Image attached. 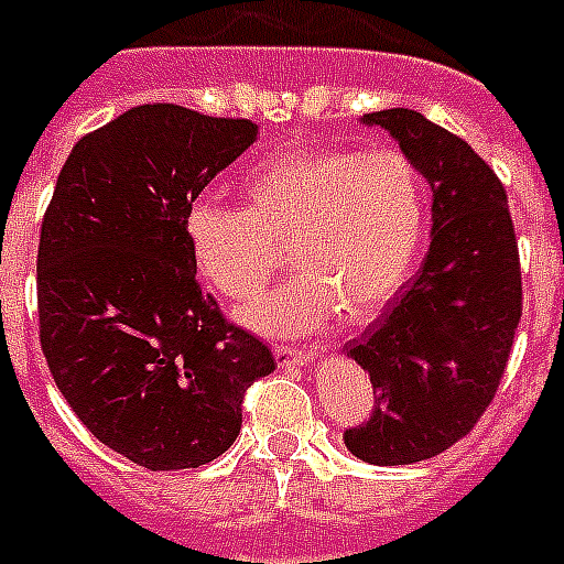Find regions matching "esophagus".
I'll list each match as a JSON object with an SVG mask.
<instances>
[{
    "label": "esophagus",
    "instance_id": "obj_1",
    "mask_svg": "<svg viewBox=\"0 0 564 564\" xmlns=\"http://www.w3.org/2000/svg\"><path fill=\"white\" fill-rule=\"evenodd\" d=\"M274 359L278 365H306V361L313 359V350H295V347H286V345H274L272 347Z\"/></svg>",
    "mask_w": 564,
    "mask_h": 564
}]
</instances>
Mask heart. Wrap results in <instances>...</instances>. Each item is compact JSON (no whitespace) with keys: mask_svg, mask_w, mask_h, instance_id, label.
Masks as SVG:
<instances>
[{"mask_svg":"<svg viewBox=\"0 0 564 564\" xmlns=\"http://www.w3.org/2000/svg\"><path fill=\"white\" fill-rule=\"evenodd\" d=\"M240 194L242 208L191 205L185 240L203 281L237 304L263 292L286 249L297 274L246 313L263 333H310L336 313L370 322L414 269L425 182L400 150H292L251 171Z\"/></svg>","mask_w":564,"mask_h":564,"instance_id":"obj_1","label":"heart"}]
</instances>
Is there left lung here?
<instances>
[{"label": "left lung", "instance_id": "left-lung-1", "mask_svg": "<svg viewBox=\"0 0 564 564\" xmlns=\"http://www.w3.org/2000/svg\"><path fill=\"white\" fill-rule=\"evenodd\" d=\"M361 121L400 141L434 196L423 267L347 347L368 370L373 411L345 446L365 464L402 466L455 446L496 397L521 318L519 242L501 178L464 139L414 109Z\"/></svg>", "mask_w": 564, "mask_h": 564}]
</instances>
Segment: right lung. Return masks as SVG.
Here are the masks:
<instances>
[{
  "label": "right lung",
  "instance_id": "add662e5",
  "mask_svg": "<svg viewBox=\"0 0 564 564\" xmlns=\"http://www.w3.org/2000/svg\"><path fill=\"white\" fill-rule=\"evenodd\" d=\"M258 123L176 104L127 109L77 141L36 251L40 345L68 409L150 473L237 441L246 388L274 370L196 281L185 214L254 144Z\"/></svg>",
  "mask_w": 564,
  "mask_h": 564
}]
</instances>
